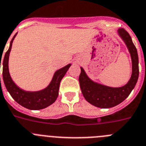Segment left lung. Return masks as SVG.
Returning <instances> with one entry per match:
<instances>
[{"instance_id": "8db88e82", "label": "left lung", "mask_w": 146, "mask_h": 146, "mask_svg": "<svg viewBox=\"0 0 146 146\" xmlns=\"http://www.w3.org/2000/svg\"><path fill=\"white\" fill-rule=\"evenodd\" d=\"M118 33L127 45L132 58V73L127 85L121 88H110L96 83L87 76L84 69L81 67L79 82L82 95L88 102L98 108H111L125 101L135 88L138 79L139 66L137 49L132 42L129 34L124 28H119Z\"/></svg>"}]
</instances>
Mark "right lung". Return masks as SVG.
Listing matches in <instances>:
<instances>
[{"label": "right lung", "mask_w": 146, "mask_h": 146, "mask_svg": "<svg viewBox=\"0 0 146 146\" xmlns=\"http://www.w3.org/2000/svg\"><path fill=\"white\" fill-rule=\"evenodd\" d=\"M17 34L13 37L10 42L9 50L6 51L3 61V79L6 89L11 97L21 106L30 109L39 110L45 109L55 102L58 96V90L61 80L70 67L71 64L58 69L55 72L51 82L49 85L40 91L29 92L20 89L11 78L9 72V57L11 49L12 42ZM1 68V64H0ZM1 79V78H0Z\"/></svg>", "instance_id": "right-lung-1"}]
</instances>
